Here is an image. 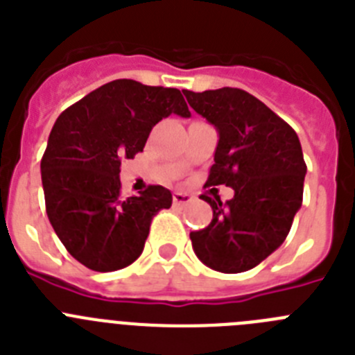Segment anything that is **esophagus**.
I'll return each mask as SVG.
<instances>
[{"instance_id":"obj_1","label":"esophagus","mask_w":355,"mask_h":355,"mask_svg":"<svg viewBox=\"0 0 355 355\" xmlns=\"http://www.w3.org/2000/svg\"><path fill=\"white\" fill-rule=\"evenodd\" d=\"M193 199H196V196H192V193H184V192H175L174 197H172L175 206H187L190 205Z\"/></svg>"}]
</instances>
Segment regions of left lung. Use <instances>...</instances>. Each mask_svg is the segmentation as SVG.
Wrapping results in <instances>:
<instances>
[{
    "instance_id": "1",
    "label": "left lung",
    "mask_w": 355,
    "mask_h": 355,
    "mask_svg": "<svg viewBox=\"0 0 355 355\" xmlns=\"http://www.w3.org/2000/svg\"><path fill=\"white\" fill-rule=\"evenodd\" d=\"M188 105L218 131L206 184H225L233 199L200 196L213 209L208 227L190 233L197 258L224 274L254 268L283 245L302 206V147L293 128L240 89L183 90Z\"/></svg>"
}]
</instances>
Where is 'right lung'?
<instances>
[{"label":"right lung","instance_id":"right-lung-1","mask_svg":"<svg viewBox=\"0 0 355 355\" xmlns=\"http://www.w3.org/2000/svg\"><path fill=\"white\" fill-rule=\"evenodd\" d=\"M190 117L178 89L115 80L56 119L40 162L44 199L56 236L90 270L114 272L142 254L153 216L172 193L153 187L121 196V162L144 150L153 126Z\"/></svg>","mask_w":355,"mask_h":355}]
</instances>
